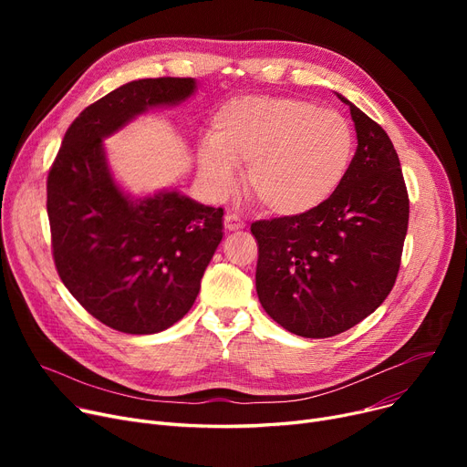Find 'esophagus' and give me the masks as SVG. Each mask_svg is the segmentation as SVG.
Returning <instances> with one entry per match:
<instances>
[{
  "instance_id": "esophagus-1",
  "label": "esophagus",
  "mask_w": 467,
  "mask_h": 467,
  "mask_svg": "<svg viewBox=\"0 0 467 467\" xmlns=\"http://www.w3.org/2000/svg\"><path fill=\"white\" fill-rule=\"evenodd\" d=\"M244 227H246V223H244V221H242L236 213H227V215H225V229H227L229 233L240 231V229H244Z\"/></svg>"
}]
</instances>
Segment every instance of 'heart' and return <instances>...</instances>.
I'll list each match as a JSON object with an SVG mask.
<instances>
[{
    "label": "heart",
    "mask_w": 467,
    "mask_h": 467,
    "mask_svg": "<svg viewBox=\"0 0 467 467\" xmlns=\"http://www.w3.org/2000/svg\"><path fill=\"white\" fill-rule=\"evenodd\" d=\"M354 151L347 119L296 98L244 96L221 106L199 168L210 187L227 194L244 166L248 192L275 215H303L337 191Z\"/></svg>",
    "instance_id": "b5f03b06"
}]
</instances>
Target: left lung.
Segmentation results:
<instances>
[{"label":"left lung","mask_w":467,"mask_h":467,"mask_svg":"<svg viewBox=\"0 0 467 467\" xmlns=\"http://www.w3.org/2000/svg\"><path fill=\"white\" fill-rule=\"evenodd\" d=\"M358 150L345 180L317 208L252 223L255 287L265 312L289 333L326 338L373 314L398 278L409 194L394 143L342 94Z\"/></svg>","instance_id":"1"}]
</instances>
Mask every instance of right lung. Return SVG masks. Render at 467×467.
Returning <instances> with one entry per match:
<instances>
[{"label": "right lung", "mask_w": 467, "mask_h": 467, "mask_svg": "<svg viewBox=\"0 0 467 467\" xmlns=\"http://www.w3.org/2000/svg\"><path fill=\"white\" fill-rule=\"evenodd\" d=\"M191 78L130 81L79 113L47 178V213L60 280L104 326L129 335L168 329L191 310L223 238V210L180 191L127 194L104 140L132 119L178 106Z\"/></svg>", "instance_id": "obj_1"}]
</instances>
